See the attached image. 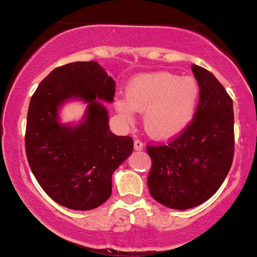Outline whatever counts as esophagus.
I'll use <instances>...</instances> for the list:
<instances>
[{"label":"esophagus","instance_id":"esophagus-1","mask_svg":"<svg viewBox=\"0 0 257 257\" xmlns=\"http://www.w3.org/2000/svg\"><path fill=\"white\" fill-rule=\"evenodd\" d=\"M134 149L137 150V151H141V150L144 149V144L141 143L140 140H135L134 141Z\"/></svg>","mask_w":257,"mask_h":257}]
</instances>
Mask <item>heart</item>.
Listing matches in <instances>:
<instances>
[{
    "label": "heart",
    "mask_w": 257,
    "mask_h": 257,
    "mask_svg": "<svg viewBox=\"0 0 257 257\" xmlns=\"http://www.w3.org/2000/svg\"><path fill=\"white\" fill-rule=\"evenodd\" d=\"M199 84L191 76L169 72L146 73L126 87V98H117L116 110L126 120L144 112V128L156 140H168L191 123L199 100Z\"/></svg>",
    "instance_id": "heart-1"
}]
</instances>
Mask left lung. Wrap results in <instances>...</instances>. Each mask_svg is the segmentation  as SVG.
Wrapping results in <instances>:
<instances>
[{
    "label": "left lung",
    "mask_w": 257,
    "mask_h": 257,
    "mask_svg": "<svg viewBox=\"0 0 257 257\" xmlns=\"http://www.w3.org/2000/svg\"><path fill=\"white\" fill-rule=\"evenodd\" d=\"M192 72L200 90L192 122L167 145L147 146L152 161L150 193L176 210L210 198L225 181L234 153L231 96L208 70L192 65Z\"/></svg>",
    "instance_id": "1"
}]
</instances>
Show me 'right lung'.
Here are the masks:
<instances>
[{"label":"right lung","mask_w":257,"mask_h":257,"mask_svg":"<svg viewBox=\"0 0 257 257\" xmlns=\"http://www.w3.org/2000/svg\"><path fill=\"white\" fill-rule=\"evenodd\" d=\"M116 82L96 61L59 66L37 87L29 106L25 150L35 178L58 204L91 210L110 198L112 174L133 152L131 137H117L100 100L113 101ZM88 104L77 126L58 122L67 99Z\"/></svg>","instance_id":"1"}]
</instances>
